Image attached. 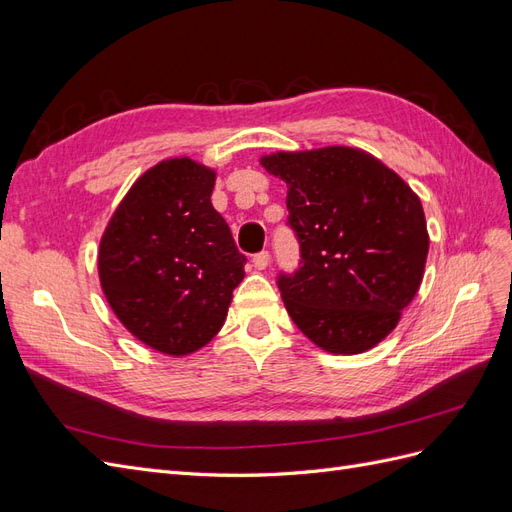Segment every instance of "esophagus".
I'll use <instances>...</instances> for the list:
<instances>
[{"label": "esophagus", "instance_id": "34e87169", "mask_svg": "<svg viewBox=\"0 0 512 512\" xmlns=\"http://www.w3.org/2000/svg\"><path fill=\"white\" fill-rule=\"evenodd\" d=\"M252 262H254V267L256 269H267V265H269V252L267 250H262V252H258V254H254V258H252Z\"/></svg>", "mask_w": 512, "mask_h": 512}]
</instances>
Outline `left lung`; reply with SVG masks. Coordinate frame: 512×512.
Masks as SVG:
<instances>
[{
    "mask_svg": "<svg viewBox=\"0 0 512 512\" xmlns=\"http://www.w3.org/2000/svg\"><path fill=\"white\" fill-rule=\"evenodd\" d=\"M288 185L299 267L277 275L294 324L327 352L374 348L421 286L429 235L423 205L389 166L352 147L260 160Z\"/></svg>",
    "mask_w": 512,
    "mask_h": 512,
    "instance_id": "obj_1",
    "label": "left lung"
}]
</instances>
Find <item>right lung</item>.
I'll return each instance as SVG.
<instances>
[{
    "label": "right lung",
    "instance_id": "right-lung-1",
    "mask_svg": "<svg viewBox=\"0 0 512 512\" xmlns=\"http://www.w3.org/2000/svg\"><path fill=\"white\" fill-rule=\"evenodd\" d=\"M215 173L164 160L121 200L100 241V282L132 335L164 354H190L222 329L245 256L211 205Z\"/></svg>",
    "mask_w": 512,
    "mask_h": 512
}]
</instances>
